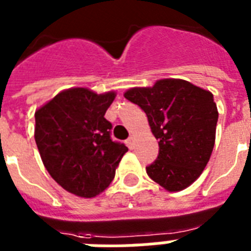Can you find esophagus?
Segmentation results:
<instances>
[{"mask_svg": "<svg viewBox=\"0 0 251 251\" xmlns=\"http://www.w3.org/2000/svg\"><path fill=\"white\" fill-rule=\"evenodd\" d=\"M134 141H135V138H134L133 135L127 138V141H126V145H127V147H129V149H133V147H134Z\"/></svg>", "mask_w": 251, "mask_h": 251, "instance_id": "34e87169", "label": "esophagus"}]
</instances>
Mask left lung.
Listing matches in <instances>:
<instances>
[{
    "label": "left lung",
    "mask_w": 251,
    "mask_h": 251,
    "mask_svg": "<svg viewBox=\"0 0 251 251\" xmlns=\"http://www.w3.org/2000/svg\"><path fill=\"white\" fill-rule=\"evenodd\" d=\"M145 110L159 156L146 168L150 178L169 193L195 182L215 146L218 106L214 95L183 79H159L152 87H133L124 94Z\"/></svg>",
    "instance_id": "left-lung-1"
}]
</instances>
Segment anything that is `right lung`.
I'll list each match as a JSON object with an SVG mask.
<instances>
[{"label":"right lung","instance_id":"1","mask_svg":"<svg viewBox=\"0 0 251 251\" xmlns=\"http://www.w3.org/2000/svg\"><path fill=\"white\" fill-rule=\"evenodd\" d=\"M116 91L86 87L58 92L35 112V142L45 169L65 190L94 198L114 178L127 147L110 139L105 112Z\"/></svg>","mask_w":251,"mask_h":251}]
</instances>
